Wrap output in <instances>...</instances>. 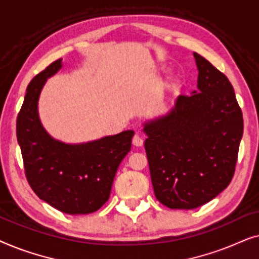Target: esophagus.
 I'll use <instances>...</instances> for the list:
<instances>
[{
	"label": "esophagus",
	"mask_w": 259,
	"mask_h": 259,
	"mask_svg": "<svg viewBox=\"0 0 259 259\" xmlns=\"http://www.w3.org/2000/svg\"><path fill=\"white\" fill-rule=\"evenodd\" d=\"M132 143H133L134 146H143V145H144V139L139 136V134H136V136L133 137Z\"/></svg>",
	"instance_id": "esophagus-1"
}]
</instances>
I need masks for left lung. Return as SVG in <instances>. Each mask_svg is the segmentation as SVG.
Wrapping results in <instances>:
<instances>
[{"label":"left lung","mask_w":259,"mask_h":259,"mask_svg":"<svg viewBox=\"0 0 259 259\" xmlns=\"http://www.w3.org/2000/svg\"><path fill=\"white\" fill-rule=\"evenodd\" d=\"M198 91L180 95L165 118L145 123L155 198L192 210L217 197L236 171L243 114L228 77L194 53Z\"/></svg>","instance_id":"1"}]
</instances>
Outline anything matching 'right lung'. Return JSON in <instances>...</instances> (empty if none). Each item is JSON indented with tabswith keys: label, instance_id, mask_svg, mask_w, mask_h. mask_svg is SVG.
Here are the masks:
<instances>
[{
	"label": "right lung",
	"instance_id": "right-lung-1",
	"mask_svg": "<svg viewBox=\"0 0 259 259\" xmlns=\"http://www.w3.org/2000/svg\"><path fill=\"white\" fill-rule=\"evenodd\" d=\"M61 68V59L33 77L16 120L26 178L36 196L68 214L97 211L108 200L116 169L131 150L133 131L81 145L48 136L37 114L46 80Z\"/></svg>",
	"mask_w": 259,
	"mask_h": 259
}]
</instances>
